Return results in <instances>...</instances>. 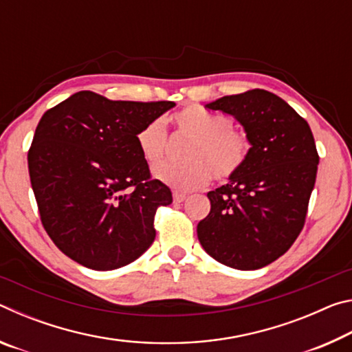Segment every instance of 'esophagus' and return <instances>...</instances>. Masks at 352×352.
<instances>
[{
	"label": "esophagus",
	"instance_id": "obj_1",
	"mask_svg": "<svg viewBox=\"0 0 352 352\" xmlns=\"http://www.w3.org/2000/svg\"><path fill=\"white\" fill-rule=\"evenodd\" d=\"M186 197H188V195L183 194V192H177V190L174 192V201H175V204H182V201L186 200Z\"/></svg>",
	"mask_w": 352,
	"mask_h": 352
}]
</instances>
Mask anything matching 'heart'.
<instances>
[{
	"instance_id": "heart-1",
	"label": "heart",
	"mask_w": 352,
	"mask_h": 352,
	"mask_svg": "<svg viewBox=\"0 0 352 352\" xmlns=\"http://www.w3.org/2000/svg\"><path fill=\"white\" fill-rule=\"evenodd\" d=\"M172 124L178 135L189 140L182 152L186 162L160 164L153 175L175 190L200 189L211 177L216 182H226L248 162L252 140L247 132L233 127L228 116L200 105H188L172 116ZM136 144L148 164L162 162L168 146L162 119L144 124L136 133Z\"/></svg>"
}]
</instances>
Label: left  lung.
<instances>
[{"label": "left lung", "mask_w": 352, "mask_h": 352, "mask_svg": "<svg viewBox=\"0 0 352 352\" xmlns=\"http://www.w3.org/2000/svg\"><path fill=\"white\" fill-rule=\"evenodd\" d=\"M206 109L234 116L252 152L228 183L208 192L211 211L197 225L199 241L220 264L261 269L287 252L305 226L320 160L314 135L285 100L259 88Z\"/></svg>", "instance_id": "1"}]
</instances>
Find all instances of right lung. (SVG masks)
I'll return each instance as SVG.
<instances>
[{
    "label": "right lung",
    "instance_id": "1",
    "mask_svg": "<svg viewBox=\"0 0 352 352\" xmlns=\"http://www.w3.org/2000/svg\"><path fill=\"white\" fill-rule=\"evenodd\" d=\"M174 105L79 91L41 116L29 177L41 225L68 258L115 270L152 245L155 212L172 204V192L152 178L136 133Z\"/></svg>",
    "mask_w": 352,
    "mask_h": 352
}]
</instances>
